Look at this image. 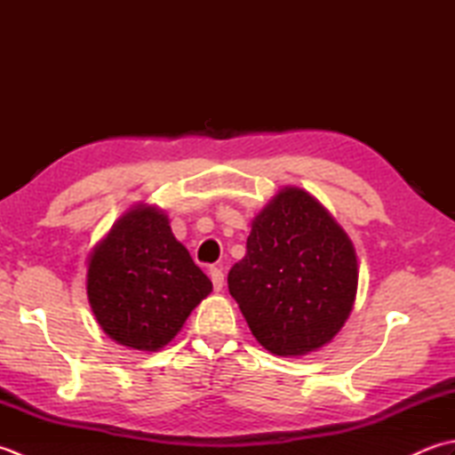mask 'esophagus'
I'll return each instance as SVG.
<instances>
[{"mask_svg": "<svg viewBox=\"0 0 455 455\" xmlns=\"http://www.w3.org/2000/svg\"><path fill=\"white\" fill-rule=\"evenodd\" d=\"M211 282H212V287H215V291H220L222 285H225V274H222L220 267H211Z\"/></svg>", "mask_w": 455, "mask_h": 455, "instance_id": "1", "label": "esophagus"}]
</instances>
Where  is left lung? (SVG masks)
<instances>
[{"instance_id": "8db88e82", "label": "left lung", "mask_w": 455, "mask_h": 455, "mask_svg": "<svg viewBox=\"0 0 455 455\" xmlns=\"http://www.w3.org/2000/svg\"><path fill=\"white\" fill-rule=\"evenodd\" d=\"M357 275L346 230L311 193L285 186L252 219L246 256L228 272V291L267 352L297 357L342 331Z\"/></svg>"}]
</instances>
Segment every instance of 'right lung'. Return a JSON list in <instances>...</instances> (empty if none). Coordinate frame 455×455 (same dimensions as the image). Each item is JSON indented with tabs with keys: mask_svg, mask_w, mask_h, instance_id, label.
Wrapping results in <instances>:
<instances>
[{
	"mask_svg": "<svg viewBox=\"0 0 455 455\" xmlns=\"http://www.w3.org/2000/svg\"><path fill=\"white\" fill-rule=\"evenodd\" d=\"M85 264L95 321L129 350H162L212 291L211 279L173 236L166 212L148 203L124 211Z\"/></svg>",
	"mask_w": 455,
	"mask_h": 455,
	"instance_id": "add662e5",
	"label": "right lung"
}]
</instances>
